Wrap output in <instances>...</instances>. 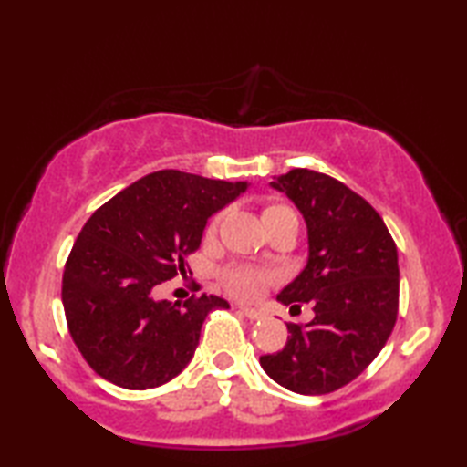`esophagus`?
Returning <instances> with one entry per match:
<instances>
[{"label":"esophagus","instance_id":"1","mask_svg":"<svg viewBox=\"0 0 467 467\" xmlns=\"http://www.w3.org/2000/svg\"><path fill=\"white\" fill-rule=\"evenodd\" d=\"M239 311L244 315V317H249L251 321H257V319L264 317L262 313L255 311V309H249V306H239Z\"/></svg>","mask_w":467,"mask_h":467}]
</instances>
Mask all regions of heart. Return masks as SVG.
Listing matches in <instances>:
<instances>
[{"label":"heart","instance_id":"obj_1","mask_svg":"<svg viewBox=\"0 0 467 467\" xmlns=\"http://www.w3.org/2000/svg\"><path fill=\"white\" fill-rule=\"evenodd\" d=\"M282 210H288V208H284V205H272V208L265 210V214L282 212ZM267 282H270V275L262 270H257V267H249V265H234L224 274L226 288L231 290L234 296L244 298V300L257 298L267 286Z\"/></svg>","mask_w":467,"mask_h":467}]
</instances>
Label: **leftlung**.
Segmentation results:
<instances>
[{
  "mask_svg": "<svg viewBox=\"0 0 467 467\" xmlns=\"http://www.w3.org/2000/svg\"><path fill=\"white\" fill-rule=\"evenodd\" d=\"M306 224L309 255L282 305L311 303L315 317L288 326V342L259 358L275 383L300 395L350 383L383 350L398 317V247L373 205L323 172L292 169L274 177Z\"/></svg>",
  "mask_w": 467,
  "mask_h": 467,
  "instance_id": "8db88e82",
  "label": "left lung"
}]
</instances>
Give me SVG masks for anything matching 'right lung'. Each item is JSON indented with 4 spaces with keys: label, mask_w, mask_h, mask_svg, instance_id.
Masks as SVG:
<instances>
[{
    "label": "right lung",
    "mask_w": 467,
    "mask_h": 467,
    "mask_svg": "<svg viewBox=\"0 0 467 467\" xmlns=\"http://www.w3.org/2000/svg\"><path fill=\"white\" fill-rule=\"evenodd\" d=\"M247 181L156 171L100 205L78 234L63 272L69 334L92 370L123 389L169 383L192 362L205 317L228 309L220 296L183 305L154 290L187 274L208 218Z\"/></svg>",
    "instance_id": "1"
}]
</instances>
